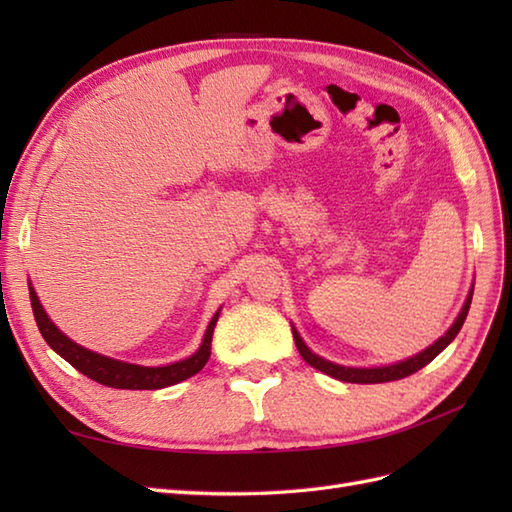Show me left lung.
<instances>
[{
	"label": "left lung",
	"instance_id": "8db88e82",
	"mask_svg": "<svg viewBox=\"0 0 512 512\" xmlns=\"http://www.w3.org/2000/svg\"><path fill=\"white\" fill-rule=\"evenodd\" d=\"M471 299H473V288L469 290V297H466L464 306L460 310L458 317H455L451 328L444 332V336H440V339L429 345L427 350L418 352L416 356H409L405 358V361L400 363H394V365H380V367H345V365H339V363H332V361H325L323 356L314 354L310 347L303 343V339L299 336L297 328L292 325V336H295V343H297V350L299 354L303 356V361H306L308 365H312L314 369H319V372L328 374L336 380H343V383H361V385H372V383H389V380H400L405 376H411L413 372H418V369H422L424 365H429L433 358H436L444 347H447L455 336H458V332L462 330L464 325V319L466 314H469V308H471Z\"/></svg>",
	"mask_w": 512,
	"mask_h": 512
}]
</instances>
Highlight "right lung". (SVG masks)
Here are the masks:
<instances>
[{
	"mask_svg": "<svg viewBox=\"0 0 512 512\" xmlns=\"http://www.w3.org/2000/svg\"><path fill=\"white\" fill-rule=\"evenodd\" d=\"M28 290H30V306H32V312H35L37 328L52 350L61 358H65V361H68L74 369H79L81 374L96 380V383L116 387V389H162V387L182 383V380L198 374L211 356L213 330L222 310L220 308L213 314L200 347L189 358H184V361H178V363L160 365V367H145L136 363L116 361V358L103 356L99 352L88 350V347L74 343L70 336H65L57 325L50 321L32 284H28Z\"/></svg>",
	"mask_w": 512,
	"mask_h": 512,
	"instance_id": "right-lung-1",
	"label": "right lung"
}]
</instances>
